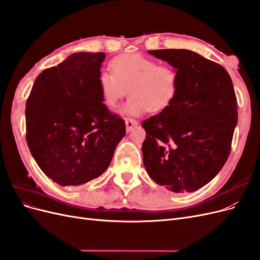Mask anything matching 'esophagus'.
<instances>
[{
    "label": "esophagus",
    "instance_id": "esophagus-1",
    "mask_svg": "<svg viewBox=\"0 0 260 260\" xmlns=\"http://www.w3.org/2000/svg\"><path fill=\"white\" fill-rule=\"evenodd\" d=\"M124 122H125V127H127V131H131V129L135 127V125L138 124V121L136 119H133V118L127 117L124 118Z\"/></svg>",
    "mask_w": 260,
    "mask_h": 260
}]
</instances>
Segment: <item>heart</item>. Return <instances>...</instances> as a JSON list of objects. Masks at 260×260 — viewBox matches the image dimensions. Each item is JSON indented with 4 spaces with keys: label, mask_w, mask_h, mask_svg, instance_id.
Listing matches in <instances>:
<instances>
[{
    "label": "heart",
    "mask_w": 260,
    "mask_h": 260,
    "mask_svg": "<svg viewBox=\"0 0 260 260\" xmlns=\"http://www.w3.org/2000/svg\"><path fill=\"white\" fill-rule=\"evenodd\" d=\"M112 73H101L99 85L104 103L115 107L125 94L131 93L125 112L142 115L160 113L174 102L179 88V72L170 64L140 54H124L115 57Z\"/></svg>",
    "instance_id": "b5f03b06"
}]
</instances>
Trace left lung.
<instances>
[{"mask_svg":"<svg viewBox=\"0 0 260 260\" xmlns=\"http://www.w3.org/2000/svg\"><path fill=\"white\" fill-rule=\"evenodd\" d=\"M148 53L178 69L179 88L168 108L142 122L144 166L167 190L194 192L216 177L230 155L238 122L233 83L221 65L195 52Z\"/></svg>","mask_w":260,"mask_h":260,"instance_id":"obj_1","label":"left lung"}]
</instances>
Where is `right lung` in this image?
<instances>
[{"instance_id": "1", "label": "right lung", "mask_w": 260, "mask_h": 260, "mask_svg": "<svg viewBox=\"0 0 260 260\" xmlns=\"http://www.w3.org/2000/svg\"><path fill=\"white\" fill-rule=\"evenodd\" d=\"M104 53H75L37 77L26 103V139L38 166L61 186L100 177L125 135L99 85Z\"/></svg>"}]
</instances>
